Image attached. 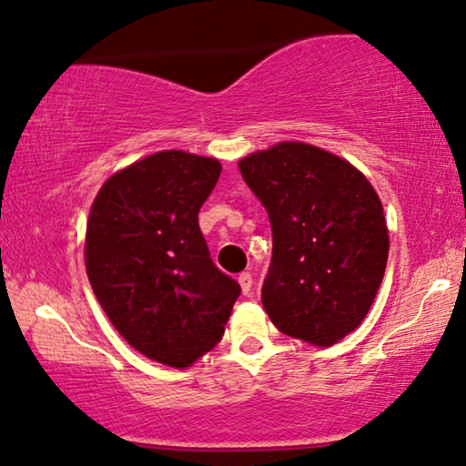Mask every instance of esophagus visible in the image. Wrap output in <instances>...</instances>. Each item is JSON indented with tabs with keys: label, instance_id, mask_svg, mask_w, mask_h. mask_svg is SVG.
<instances>
[{
	"label": "esophagus",
	"instance_id": "1",
	"mask_svg": "<svg viewBox=\"0 0 466 466\" xmlns=\"http://www.w3.org/2000/svg\"><path fill=\"white\" fill-rule=\"evenodd\" d=\"M238 281H239V286H241V292H244L246 296H248L249 292H252V286H254L252 275H249V273H241Z\"/></svg>",
	"mask_w": 466,
	"mask_h": 466
}]
</instances>
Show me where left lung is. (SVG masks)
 I'll list each match as a JSON object with an SVG mask.
<instances>
[{
	"mask_svg": "<svg viewBox=\"0 0 466 466\" xmlns=\"http://www.w3.org/2000/svg\"><path fill=\"white\" fill-rule=\"evenodd\" d=\"M273 231L262 307L279 332L329 347L360 326L389 256L382 204L363 174L319 147L279 143L239 161Z\"/></svg>",
	"mask_w": 466,
	"mask_h": 466,
	"instance_id": "8db88e82",
	"label": "left lung"
}]
</instances>
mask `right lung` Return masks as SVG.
Here are the masks:
<instances>
[{
  "mask_svg": "<svg viewBox=\"0 0 466 466\" xmlns=\"http://www.w3.org/2000/svg\"><path fill=\"white\" fill-rule=\"evenodd\" d=\"M220 170L212 157L159 151L113 174L87 218L86 271L100 307L134 349L172 368L218 345L241 294L198 220Z\"/></svg>",
  "mask_w": 466,
  "mask_h": 466,
  "instance_id": "add662e5",
  "label": "right lung"
}]
</instances>
